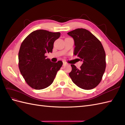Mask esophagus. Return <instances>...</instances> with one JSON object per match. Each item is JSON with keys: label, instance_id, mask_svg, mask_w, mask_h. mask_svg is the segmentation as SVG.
I'll use <instances>...</instances> for the list:
<instances>
[{"label": "esophagus", "instance_id": "obj_1", "mask_svg": "<svg viewBox=\"0 0 125 125\" xmlns=\"http://www.w3.org/2000/svg\"><path fill=\"white\" fill-rule=\"evenodd\" d=\"M67 65V63L65 62H63V66H66Z\"/></svg>", "mask_w": 125, "mask_h": 125}]
</instances>
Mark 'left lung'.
Returning <instances> with one entry per match:
<instances>
[{
	"label": "left lung",
	"mask_w": 125,
	"mask_h": 125,
	"mask_svg": "<svg viewBox=\"0 0 125 125\" xmlns=\"http://www.w3.org/2000/svg\"><path fill=\"white\" fill-rule=\"evenodd\" d=\"M74 41V54L82 60L79 69L71 65L69 76L79 88L91 90L102 80L106 68V55L101 42L88 30L77 29L67 33Z\"/></svg>",
	"instance_id": "left-lung-1"
}]
</instances>
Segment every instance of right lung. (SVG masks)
Listing matches in <instances>:
<instances>
[{
	"mask_svg": "<svg viewBox=\"0 0 125 125\" xmlns=\"http://www.w3.org/2000/svg\"><path fill=\"white\" fill-rule=\"evenodd\" d=\"M60 35V32L36 30L21 43L18 54L19 68L32 88L41 90L50 86L62 67V61L52 62L45 55L52 52L54 42Z\"/></svg>",
	"mask_w": 125,
	"mask_h": 125,
	"instance_id": "1",
	"label": "right lung"
}]
</instances>
